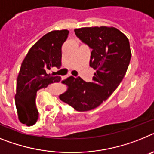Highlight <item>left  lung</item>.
I'll use <instances>...</instances> for the list:
<instances>
[{
  "instance_id": "1",
  "label": "left lung",
  "mask_w": 154,
  "mask_h": 154,
  "mask_svg": "<svg viewBox=\"0 0 154 154\" xmlns=\"http://www.w3.org/2000/svg\"><path fill=\"white\" fill-rule=\"evenodd\" d=\"M74 32L92 49L90 66L96 73L92 82L68 77L63 81L68 89L60 98L78 112H88L106 101L120 85L130 62V45L128 38L114 27L81 28Z\"/></svg>"
}]
</instances>
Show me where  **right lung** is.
<instances>
[{
  "label": "right lung",
  "mask_w": 154,
  "mask_h": 154,
  "mask_svg": "<svg viewBox=\"0 0 154 154\" xmlns=\"http://www.w3.org/2000/svg\"><path fill=\"white\" fill-rule=\"evenodd\" d=\"M69 31H52L34 44L29 49L17 78L15 105L18 119L26 125H34L38 120L35 105L36 93L53 83L61 81L46 73L52 67L60 68L62 59V45L67 38Z\"/></svg>",
  "instance_id": "right-lung-1"
}]
</instances>
